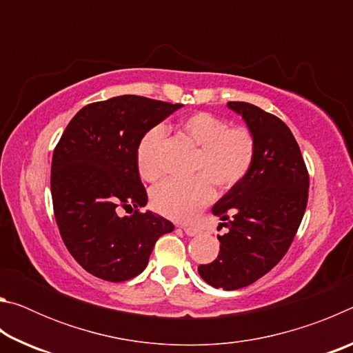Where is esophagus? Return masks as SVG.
Segmentation results:
<instances>
[{
	"label": "esophagus",
	"mask_w": 353,
	"mask_h": 353,
	"mask_svg": "<svg viewBox=\"0 0 353 353\" xmlns=\"http://www.w3.org/2000/svg\"><path fill=\"white\" fill-rule=\"evenodd\" d=\"M183 230H185V234L190 235V236H196V235L201 234V230L194 225H183Z\"/></svg>",
	"instance_id": "1"
}]
</instances>
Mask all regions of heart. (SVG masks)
<instances>
[{"mask_svg": "<svg viewBox=\"0 0 353 353\" xmlns=\"http://www.w3.org/2000/svg\"><path fill=\"white\" fill-rule=\"evenodd\" d=\"M182 132L194 143L193 171L188 179H168L155 187L152 207L166 218L188 221L196 216L213 198V187L230 190L240 183L252 168L256 141L246 126H229L224 118L210 112H196L179 123ZM163 128L155 126L141 137L137 146V166L145 181L162 176L160 146Z\"/></svg>", "mask_w": 353, "mask_h": 353, "instance_id": "1", "label": "heart"}]
</instances>
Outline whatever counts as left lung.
Segmentation results:
<instances>
[{
	"instance_id": "1",
	"label": "left lung",
	"mask_w": 353,
	"mask_h": 353,
	"mask_svg": "<svg viewBox=\"0 0 353 353\" xmlns=\"http://www.w3.org/2000/svg\"><path fill=\"white\" fill-rule=\"evenodd\" d=\"M227 105L254 132L256 152L248 176L212 208L229 232L218 236L216 259L198 271L208 285L232 291L254 283L288 252L307 208L310 176L282 119L249 103Z\"/></svg>"
}]
</instances>
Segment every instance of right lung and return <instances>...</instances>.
Masks as SVG:
<instances>
[{"instance_id":"1","label":"right lung","mask_w":353,"mask_h":353,"mask_svg":"<svg viewBox=\"0 0 353 353\" xmlns=\"http://www.w3.org/2000/svg\"><path fill=\"white\" fill-rule=\"evenodd\" d=\"M137 94L92 103L76 113L52 152L51 196L68 252L87 272L126 282L145 270L174 224L143 213L148 193L137 166V146L149 129L181 109ZM118 206L134 208L119 219Z\"/></svg>"}]
</instances>
